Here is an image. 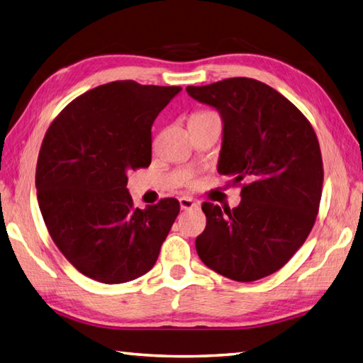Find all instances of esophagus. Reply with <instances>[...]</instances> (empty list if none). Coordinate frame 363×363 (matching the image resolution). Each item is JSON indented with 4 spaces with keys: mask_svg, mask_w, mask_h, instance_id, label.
Returning <instances> with one entry per match:
<instances>
[{
    "mask_svg": "<svg viewBox=\"0 0 363 363\" xmlns=\"http://www.w3.org/2000/svg\"><path fill=\"white\" fill-rule=\"evenodd\" d=\"M197 202L194 199L191 197H180V208L182 210H192V208H197Z\"/></svg>",
    "mask_w": 363,
    "mask_h": 363,
    "instance_id": "obj_1",
    "label": "esophagus"
}]
</instances>
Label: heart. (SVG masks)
<instances>
[{"label": "heart", "instance_id": "1", "mask_svg": "<svg viewBox=\"0 0 363 363\" xmlns=\"http://www.w3.org/2000/svg\"><path fill=\"white\" fill-rule=\"evenodd\" d=\"M213 116H218V114H216V113H213V111H206V109L197 111V113L192 114V117H191V122L202 121V119H208V117H213Z\"/></svg>", "mask_w": 363, "mask_h": 363}]
</instances>
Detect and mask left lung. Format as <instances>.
I'll list each match as a JSON object with an SVG mask.
<instances>
[{
    "label": "left lung",
    "instance_id": "1",
    "mask_svg": "<svg viewBox=\"0 0 363 363\" xmlns=\"http://www.w3.org/2000/svg\"><path fill=\"white\" fill-rule=\"evenodd\" d=\"M186 92L216 108L224 122L218 172L241 186L236 208L203 202L201 260L236 282L279 271L312 232L323 192L320 143L307 117L276 89L227 78Z\"/></svg>",
    "mask_w": 363,
    "mask_h": 363
}]
</instances>
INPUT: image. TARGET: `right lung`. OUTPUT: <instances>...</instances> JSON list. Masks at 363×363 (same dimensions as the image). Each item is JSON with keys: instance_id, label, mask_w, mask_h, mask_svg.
<instances>
[{"instance_id": "obj_1", "label": "right lung", "mask_w": 363, "mask_h": 363, "mask_svg": "<svg viewBox=\"0 0 363 363\" xmlns=\"http://www.w3.org/2000/svg\"><path fill=\"white\" fill-rule=\"evenodd\" d=\"M180 91L113 81L72 100L47 130L37 201L51 240L81 274L123 284L157 263L180 203L167 197L136 208L127 174L150 166L152 123Z\"/></svg>"}]
</instances>
